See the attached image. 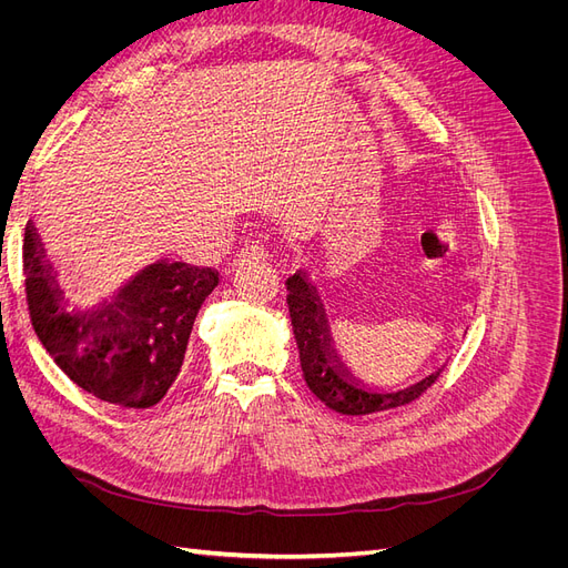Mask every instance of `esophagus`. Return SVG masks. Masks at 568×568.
Listing matches in <instances>:
<instances>
[{
  "label": "esophagus",
  "instance_id": "34e87169",
  "mask_svg": "<svg viewBox=\"0 0 568 568\" xmlns=\"http://www.w3.org/2000/svg\"><path fill=\"white\" fill-rule=\"evenodd\" d=\"M236 261H267V251L257 244H248L236 253Z\"/></svg>",
  "mask_w": 568,
  "mask_h": 568
}]
</instances>
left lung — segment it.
Wrapping results in <instances>:
<instances>
[{"mask_svg":"<svg viewBox=\"0 0 568 568\" xmlns=\"http://www.w3.org/2000/svg\"><path fill=\"white\" fill-rule=\"evenodd\" d=\"M286 305L291 326H294L305 384L326 407L338 412V415L363 417L407 405L419 398L440 376L445 363L434 367V372H428L422 379L398 388H379L363 382L336 351L332 322L326 315L320 291L313 284L311 272L303 267L296 270L286 280Z\"/></svg>","mask_w":568,"mask_h":568,"instance_id":"left-lung-1","label":"left lung"}]
</instances>
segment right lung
<instances>
[{"label": "right lung", "instance_id": "obj_1", "mask_svg": "<svg viewBox=\"0 0 568 568\" xmlns=\"http://www.w3.org/2000/svg\"><path fill=\"white\" fill-rule=\"evenodd\" d=\"M23 272L30 320L47 353L82 390L130 409L153 407L175 384L194 320L220 282L213 270L156 261L111 296L78 305L63 294L32 220Z\"/></svg>", "mask_w": 568, "mask_h": 568}]
</instances>
